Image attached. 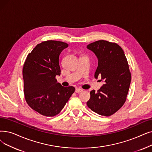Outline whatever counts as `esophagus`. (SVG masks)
I'll return each instance as SVG.
<instances>
[{
    "mask_svg": "<svg viewBox=\"0 0 152 152\" xmlns=\"http://www.w3.org/2000/svg\"><path fill=\"white\" fill-rule=\"evenodd\" d=\"M82 91H83V89H81L80 88H76L75 90V92H76V93H80V92H81Z\"/></svg>",
    "mask_w": 152,
    "mask_h": 152,
    "instance_id": "34e87169",
    "label": "esophagus"
}]
</instances>
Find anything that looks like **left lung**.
I'll list each match as a JSON object with an SVG mask.
<instances>
[{"label": "left lung", "instance_id": "left-lung-1", "mask_svg": "<svg viewBox=\"0 0 152 152\" xmlns=\"http://www.w3.org/2000/svg\"><path fill=\"white\" fill-rule=\"evenodd\" d=\"M87 48L98 58L95 77L101 76L105 82L97 92H90L87 105L98 114L110 116L122 107L127 99L131 82L127 60L122 48L116 43L98 40L89 44Z\"/></svg>", "mask_w": 152, "mask_h": 152}]
</instances>
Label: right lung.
<instances>
[{
  "label": "right lung",
  "instance_id": "1",
  "mask_svg": "<svg viewBox=\"0 0 152 152\" xmlns=\"http://www.w3.org/2000/svg\"><path fill=\"white\" fill-rule=\"evenodd\" d=\"M68 47V44L63 42H43L33 49L23 64L25 101L42 115H58L75 91L72 86H62L55 77L61 74L59 56Z\"/></svg>",
  "mask_w": 152,
  "mask_h": 152
}]
</instances>
